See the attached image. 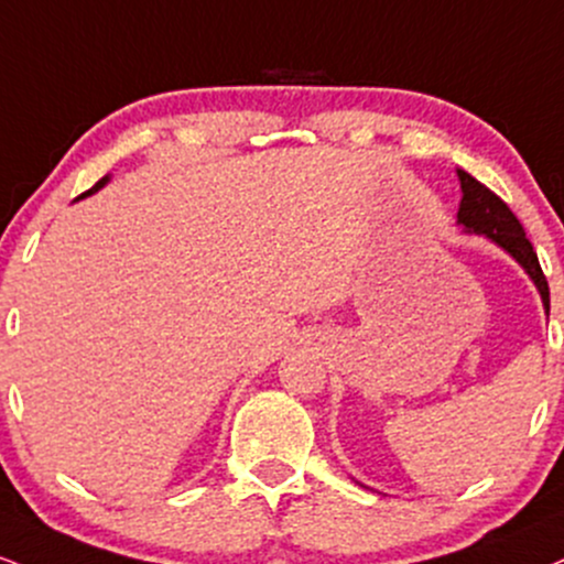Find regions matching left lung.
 <instances>
[{
	"label": "left lung",
	"mask_w": 564,
	"mask_h": 564,
	"mask_svg": "<svg viewBox=\"0 0 564 564\" xmlns=\"http://www.w3.org/2000/svg\"><path fill=\"white\" fill-rule=\"evenodd\" d=\"M459 188H463V199H459L457 209V226L465 234L486 236L488 241L497 243L501 252H507L514 262L525 270L533 286L539 289L541 302L549 315V283L544 273H541L539 257L533 252V243L525 239L520 220L512 215V209L499 199L497 194L488 192L484 183L473 178L470 173L457 171Z\"/></svg>",
	"instance_id": "1"
}]
</instances>
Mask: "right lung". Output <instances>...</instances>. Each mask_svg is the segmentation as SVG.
Here are the masks:
<instances>
[{
    "mask_svg": "<svg viewBox=\"0 0 564 564\" xmlns=\"http://www.w3.org/2000/svg\"><path fill=\"white\" fill-rule=\"evenodd\" d=\"M107 181H110V175H105V178H101V181H97V183H94V186H91V188H88V192H86V194H80V196H78V199H84V196H91V194H97L101 186H107Z\"/></svg>",
    "mask_w": 564,
    "mask_h": 564,
    "instance_id": "1",
    "label": "right lung"
}]
</instances>
